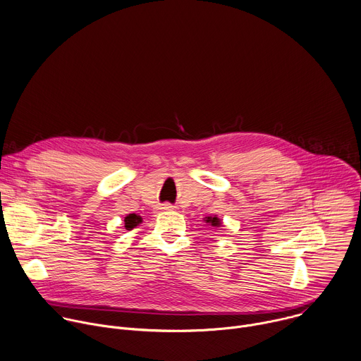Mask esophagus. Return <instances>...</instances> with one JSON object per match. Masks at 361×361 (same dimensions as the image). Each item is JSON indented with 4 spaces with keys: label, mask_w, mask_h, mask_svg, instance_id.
<instances>
[{
    "label": "esophagus",
    "mask_w": 361,
    "mask_h": 361,
    "mask_svg": "<svg viewBox=\"0 0 361 361\" xmlns=\"http://www.w3.org/2000/svg\"><path fill=\"white\" fill-rule=\"evenodd\" d=\"M160 210H164V212L173 210V205H171V204H169V202H166V204H163V205H161V207H160Z\"/></svg>",
    "instance_id": "obj_1"
}]
</instances>
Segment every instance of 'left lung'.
<instances>
[{"mask_svg":"<svg viewBox=\"0 0 361 361\" xmlns=\"http://www.w3.org/2000/svg\"><path fill=\"white\" fill-rule=\"evenodd\" d=\"M204 221L207 223L209 226H212V227H220V226H221V220H220L217 216H209V217H205Z\"/></svg>","mask_w":361,"mask_h":361,"instance_id":"left-lung-1","label":"left lung"}]
</instances>
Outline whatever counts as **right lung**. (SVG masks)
Returning <instances> with one entry per match:
<instances>
[{
    "mask_svg": "<svg viewBox=\"0 0 361 361\" xmlns=\"http://www.w3.org/2000/svg\"><path fill=\"white\" fill-rule=\"evenodd\" d=\"M141 221H142V219H141L138 214L133 213V214L126 216V219H124V227H126V230L131 231V230L135 228L138 224H141Z\"/></svg>",
    "mask_w": 361,
    "mask_h": 361,
    "instance_id": "obj_1",
    "label": "right lung"
}]
</instances>
